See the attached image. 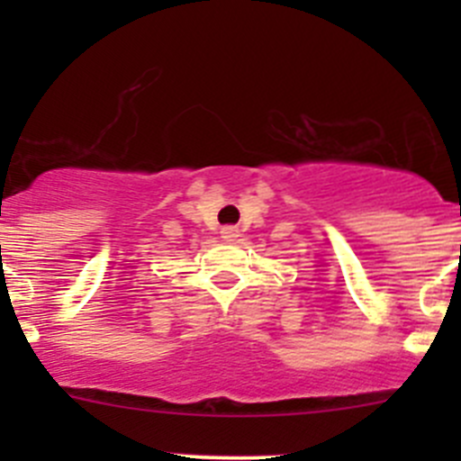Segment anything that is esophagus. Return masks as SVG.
<instances>
[{
	"label": "esophagus",
	"instance_id": "obj_1",
	"mask_svg": "<svg viewBox=\"0 0 461 461\" xmlns=\"http://www.w3.org/2000/svg\"><path fill=\"white\" fill-rule=\"evenodd\" d=\"M221 239H225V240H236V239H239V230H236L234 225L222 227V230H221Z\"/></svg>",
	"mask_w": 461,
	"mask_h": 461
}]
</instances>
